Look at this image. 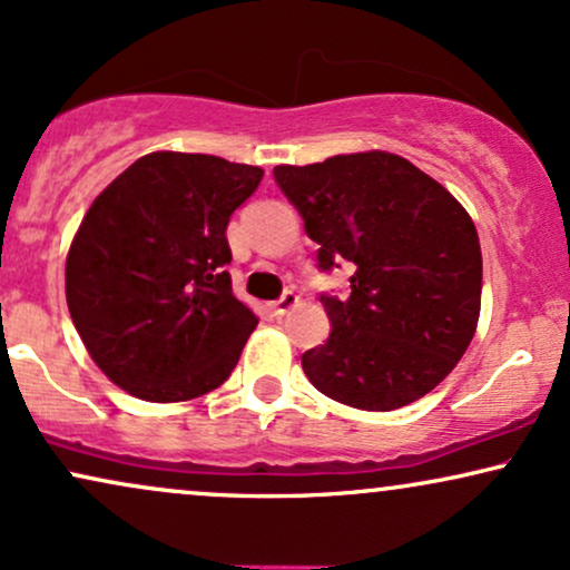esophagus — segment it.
Listing matches in <instances>:
<instances>
[{"instance_id": "34e87169", "label": "esophagus", "mask_w": 570, "mask_h": 570, "mask_svg": "<svg viewBox=\"0 0 570 570\" xmlns=\"http://www.w3.org/2000/svg\"><path fill=\"white\" fill-rule=\"evenodd\" d=\"M296 304H298V296H296V293H293V291H285L283 296H279V298L274 301V304H272V312L277 314V317H285V314L291 312V308L296 306Z\"/></svg>"}]
</instances>
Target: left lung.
<instances>
[{"label": "left lung", "mask_w": 570, "mask_h": 570, "mask_svg": "<svg viewBox=\"0 0 570 570\" xmlns=\"http://www.w3.org/2000/svg\"><path fill=\"white\" fill-rule=\"evenodd\" d=\"M330 272L346 258L351 296H322L330 338L301 356L335 402L391 412L431 393L462 360L481 314V243L446 187L383 150L274 166Z\"/></svg>", "instance_id": "obj_1"}]
</instances>
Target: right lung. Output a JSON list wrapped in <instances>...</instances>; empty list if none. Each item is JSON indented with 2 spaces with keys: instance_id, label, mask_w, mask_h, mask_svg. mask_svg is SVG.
Here are the masks:
<instances>
[{
  "instance_id": "1",
  "label": "right lung",
  "mask_w": 570,
  "mask_h": 570,
  "mask_svg": "<svg viewBox=\"0 0 570 570\" xmlns=\"http://www.w3.org/2000/svg\"><path fill=\"white\" fill-rule=\"evenodd\" d=\"M264 171L147 153L97 195L66 262L68 312L118 389L187 402L219 389L258 320L232 293L227 224Z\"/></svg>"
}]
</instances>
